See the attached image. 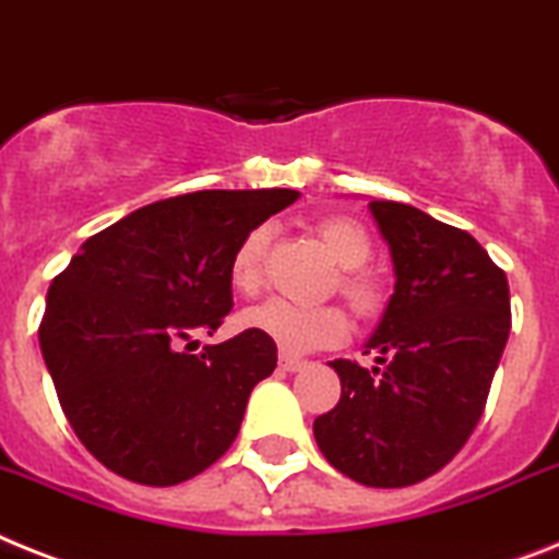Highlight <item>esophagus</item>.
<instances>
[{
  "mask_svg": "<svg viewBox=\"0 0 559 559\" xmlns=\"http://www.w3.org/2000/svg\"><path fill=\"white\" fill-rule=\"evenodd\" d=\"M281 367L287 369V372H298V369L307 367V360L298 358V355H289V352H281Z\"/></svg>",
  "mask_w": 559,
  "mask_h": 559,
  "instance_id": "obj_1",
  "label": "esophagus"
}]
</instances>
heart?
Segmentation results:
<instances>
[{"instance_id": "b5f03b06", "label": "heart", "mask_w": 559, "mask_h": 559, "mask_svg": "<svg viewBox=\"0 0 559 559\" xmlns=\"http://www.w3.org/2000/svg\"><path fill=\"white\" fill-rule=\"evenodd\" d=\"M318 238L323 250L341 266L337 272V289L358 316H374L383 307L381 281L372 272L364 270V264L372 255V241L369 233L360 227L355 218L346 215H332L318 224ZM266 243H270V229L255 227L238 243L233 264H229V278L241 293H255L261 284V264H264ZM247 330L261 332L272 337L281 349L287 352H309L321 346H335L349 335V318L341 307H301V304L284 301V298H270L247 309L241 316Z\"/></svg>"}]
</instances>
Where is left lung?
I'll return each mask as SVG.
<instances>
[{"mask_svg": "<svg viewBox=\"0 0 559 559\" xmlns=\"http://www.w3.org/2000/svg\"><path fill=\"white\" fill-rule=\"evenodd\" d=\"M369 210L395 293L367 341L374 367L332 360L341 401L312 431L341 475L401 489L440 472L475 431L509 341V281L466 229L401 201Z\"/></svg>", "mask_w": 559, "mask_h": 559, "instance_id": "obj_1", "label": "left lung"}]
</instances>
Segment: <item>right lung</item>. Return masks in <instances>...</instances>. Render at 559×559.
I'll list each match as a JSON object with an SVG mask.
<instances>
[{"label":"right lung","mask_w":559,"mask_h":559,"mask_svg":"<svg viewBox=\"0 0 559 559\" xmlns=\"http://www.w3.org/2000/svg\"><path fill=\"white\" fill-rule=\"evenodd\" d=\"M295 190H201L124 215L48 289L39 346L84 449L142 486H176L236 440L275 341L243 330L192 355L233 309L229 264Z\"/></svg>","instance_id":"add662e5"}]
</instances>
